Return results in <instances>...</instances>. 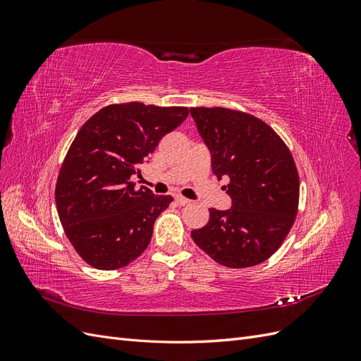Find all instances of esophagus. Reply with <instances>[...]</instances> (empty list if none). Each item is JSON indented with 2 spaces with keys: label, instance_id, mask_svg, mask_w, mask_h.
<instances>
[{
  "label": "esophagus",
  "instance_id": "obj_1",
  "mask_svg": "<svg viewBox=\"0 0 361 361\" xmlns=\"http://www.w3.org/2000/svg\"><path fill=\"white\" fill-rule=\"evenodd\" d=\"M174 202H176L179 206H185V204H188L191 200L183 197V195H176V197H174Z\"/></svg>",
  "mask_w": 361,
  "mask_h": 361
}]
</instances>
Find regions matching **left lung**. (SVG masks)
<instances>
[{"label":"left lung","mask_w":361,"mask_h":361,"mask_svg":"<svg viewBox=\"0 0 361 361\" xmlns=\"http://www.w3.org/2000/svg\"><path fill=\"white\" fill-rule=\"evenodd\" d=\"M211 154V166L231 195V209L211 207L209 221L191 232L194 243L228 268L267 260L295 221L300 179L283 140L257 117L227 108H190Z\"/></svg>","instance_id":"obj_1"}]
</instances>
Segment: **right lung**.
Returning a JSON list of instances; mask_svg holds the SVG:
<instances>
[{"label":"right lung","mask_w":361,"mask_h":361,"mask_svg":"<svg viewBox=\"0 0 361 361\" xmlns=\"http://www.w3.org/2000/svg\"><path fill=\"white\" fill-rule=\"evenodd\" d=\"M187 116L185 106L128 102L102 108L78 130L59 174L56 204L64 233L89 265L123 268L147 248L173 197L135 188L133 178Z\"/></svg>","instance_id":"obj_1"}]
</instances>
